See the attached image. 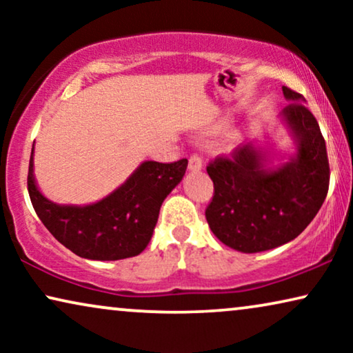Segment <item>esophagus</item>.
<instances>
[{
    "label": "esophagus",
    "mask_w": 353,
    "mask_h": 353,
    "mask_svg": "<svg viewBox=\"0 0 353 353\" xmlns=\"http://www.w3.org/2000/svg\"><path fill=\"white\" fill-rule=\"evenodd\" d=\"M188 168H190V172H199L202 168L201 156H197V154H192V156L190 157V162H188Z\"/></svg>",
    "instance_id": "34e87169"
}]
</instances>
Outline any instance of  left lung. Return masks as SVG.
Here are the masks:
<instances>
[{"label": "left lung", "instance_id": "1", "mask_svg": "<svg viewBox=\"0 0 353 353\" xmlns=\"http://www.w3.org/2000/svg\"><path fill=\"white\" fill-rule=\"evenodd\" d=\"M283 94L291 104L278 119L292 139V154L274 163L276 154L257 139L207 167L215 190L205 210L207 223L221 243L244 254L296 239L321 209L330 186L320 125L302 94L288 86Z\"/></svg>", "mask_w": 353, "mask_h": 353}]
</instances>
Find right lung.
Masks as SVG:
<instances>
[{
    "label": "right lung",
    "mask_w": 353,
    "mask_h": 353,
    "mask_svg": "<svg viewBox=\"0 0 353 353\" xmlns=\"http://www.w3.org/2000/svg\"><path fill=\"white\" fill-rule=\"evenodd\" d=\"M33 151L28 165V194L38 219L62 245L90 260H122L146 249L159 210L185 176L188 161H144L110 194L93 204H57L37 185Z\"/></svg>",
    "instance_id": "right-lung-1"
}]
</instances>
